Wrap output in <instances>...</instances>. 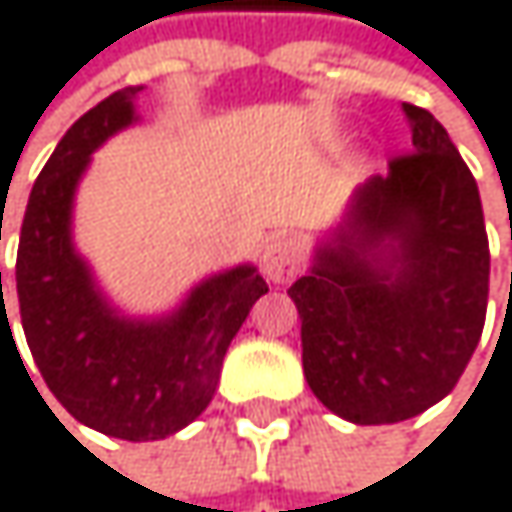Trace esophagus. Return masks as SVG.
Masks as SVG:
<instances>
[{
  "label": "esophagus",
  "mask_w": 512,
  "mask_h": 512,
  "mask_svg": "<svg viewBox=\"0 0 512 512\" xmlns=\"http://www.w3.org/2000/svg\"><path fill=\"white\" fill-rule=\"evenodd\" d=\"M262 271L271 283H289L304 271V250L295 238H274L262 253Z\"/></svg>",
  "instance_id": "1"
}]
</instances>
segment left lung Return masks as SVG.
<instances>
[{
    "label": "left lung",
    "mask_w": 512,
    "mask_h": 512,
    "mask_svg": "<svg viewBox=\"0 0 512 512\" xmlns=\"http://www.w3.org/2000/svg\"><path fill=\"white\" fill-rule=\"evenodd\" d=\"M413 150L389 159L289 286L313 395L356 425L410 419L465 374L486 323L480 189L446 129L404 102Z\"/></svg>",
    "instance_id": "1"
}]
</instances>
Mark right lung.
I'll list each match as a JSON object with an SVG mask.
<instances>
[{"label":"right lung","instance_id":"add662e5","mask_svg":"<svg viewBox=\"0 0 512 512\" xmlns=\"http://www.w3.org/2000/svg\"><path fill=\"white\" fill-rule=\"evenodd\" d=\"M138 90L111 93L56 144L29 193L14 277L23 335L53 398L108 437L159 440L211 404L223 356L268 283L250 265L232 268L159 323H129L99 298L72 250V196L90 153L135 120ZM2 323L11 332L5 298Z\"/></svg>","mask_w":512,"mask_h":512}]
</instances>
